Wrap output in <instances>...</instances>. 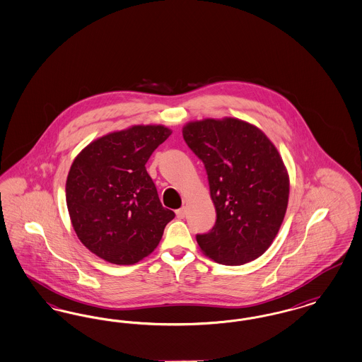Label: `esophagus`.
I'll list each match as a JSON object with an SVG mask.
<instances>
[{
	"label": "esophagus",
	"mask_w": 362,
	"mask_h": 362,
	"mask_svg": "<svg viewBox=\"0 0 362 362\" xmlns=\"http://www.w3.org/2000/svg\"><path fill=\"white\" fill-rule=\"evenodd\" d=\"M185 216H186V207H180V209L176 210V217L179 219H183Z\"/></svg>",
	"instance_id": "34e87169"
}]
</instances>
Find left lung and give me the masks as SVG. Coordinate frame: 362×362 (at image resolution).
<instances>
[{
	"label": "left lung",
	"mask_w": 362,
	"mask_h": 362,
	"mask_svg": "<svg viewBox=\"0 0 362 362\" xmlns=\"http://www.w3.org/2000/svg\"><path fill=\"white\" fill-rule=\"evenodd\" d=\"M188 148L202 160L216 225L197 234L211 260L243 265L271 246L286 216L289 179L275 145L252 124L237 118L188 122Z\"/></svg>",
	"instance_id": "8db88e82"
}]
</instances>
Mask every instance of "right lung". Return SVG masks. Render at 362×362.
<instances>
[{
	"instance_id": "add662e5",
	"label": "right lung",
	"mask_w": 362,
	"mask_h": 362,
	"mask_svg": "<svg viewBox=\"0 0 362 362\" xmlns=\"http://www.w3.org/2000/svg\"><path fill=\"white\" fill-rule=\"evenodd\" d=\"M170 134L163 125H136L93 141L74 160L66 182L71 223L81 243L103 260H143L174 219L145 168Z\"/></svg>"
}]
</instances>
